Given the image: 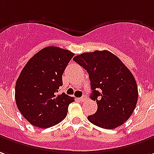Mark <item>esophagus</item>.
Returning <instances> with one entry per match:
<instances>
[{"instance_id":"34e87169","label":"esophagus","mask_w":154,"mask_h":154,"mask_svg":"<svg viewBox=\"0 0 154 154\" xmlns=\"http://www.w3.org/2000/svg\"><path fill=\"white\" fill-rule=\"evenodd\" d=\"M87 100H88V99H87V97H86L85 96H82V97H80V98H79V101H80V102H82V103H83V102H86Z\"/></svg>"}]
</instances>
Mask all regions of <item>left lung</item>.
<instances>
[{"label":"left lung","instance_id":"8db88e82","mask_svg":"<svg viewBox=\"0 0 154 154\" xmlns=\"http://www.w3.org/2000/svg\"><path fill=\"white\" fill-rule=\"evenodd\" d=\"M89 75L91 99L97 110L88 119L105 129L122 125L137 105V86L129 69L117 56L108 51L84 52L73 58Z\"/></svg>","mask_w":154,"mask_h":154}]
</instances>
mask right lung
<instances>
[{"mask_svg":"<svg viewBox=\"0 0 154 154\" xmlns=\"http://www.w3.org/2000/svg\"><path fill=\"white\" fill-rule=\"evenodd\" d=\"M74 53L47 47L34 55L17 78L15 98L19 111L32 125L47 128L66 118L75 100L64 92L57 94L62 74Z\"/></svg>","mask_w":154,"mask_h":154,"instance_id":"1","label":"right lung"}]
</instances>
